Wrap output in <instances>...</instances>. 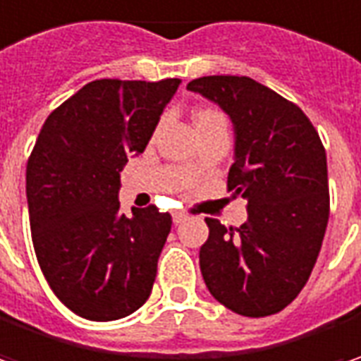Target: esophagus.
<instances>
[{"label": "esophagus", "mask_w": 361, "mask_h": 361, "mask_svg": "<svg viewBox=\"0 0 361 361\" xmlns=\"http://www.w3.org/2000/svg\"><path fill=\"white\" fill-rule=\"evenodd\" d=\"M185 218H188V214H185V212H176V214H173V222H176V224H181Z\"/></svg>", "instance_id": "esophagus-1"}]
</instances>
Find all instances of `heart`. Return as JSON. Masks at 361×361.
I'll use <instances>...</instances> for the list:
<instances>
[{
  "mask_svg": "<svg viewBox=\"0 0 361 361\" xmlns=\"http://www.w3.org/2000/svg\"><path fill=\"white\" fill-rule=\"evenodd\" d=\"M194 125H196L197 133H202V131H206L210 127L226 125V117L218 109H200V111H196V115H194ZM183 171L188 176H194L196 173V161H188V164L183 165Z\"/></svg>",
  "mask_w": 361,
  "mask_h": 361,
  "instance_id": "heart-1",
  "label": "heart"
}]
</instances>
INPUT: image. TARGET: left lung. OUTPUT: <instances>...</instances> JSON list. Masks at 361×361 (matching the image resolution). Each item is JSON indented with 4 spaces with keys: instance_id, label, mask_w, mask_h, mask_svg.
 <instances>
[{
    "instance_id": "obj_1",
    "label": "left lung",
    "mask_w": 361,
    "mask_h": 361,
    "mask_svg": "<svg viewBox=\"0 0 361 361\" xmlns=\"http://www.w3.org/2000/svg\"><path fill=\"white\" fill-rule=\"evenodd\" d=\"M188 88L218 102L234 123L226 188L248 210L240 228L206 218L204 283L238 315H274L305 287L322 250L329 220L325 147L295 102L248 76H202Z\"/></svg>"
}]
</instances>
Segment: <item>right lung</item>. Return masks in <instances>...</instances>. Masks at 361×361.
Masks as SVG:
<instances>
[{
    "mask_svg": "<svg viewBox=\"0 0 361 361\" xmlns=\"http://www.w3.org/2000/svg\"><path fill=\"white\" fill-rule=\"evenodd\" d=\"M180 78H101L54 109L25 167L32 243L54 295L90 322L131 315L149 299L171 230L157 206L118 210L121 171L143 153Z\"/></svg>",
    "mask_w": 361,
    "mask_h": 361,
    "instance_id": "1",
    "label": "right lung"
}]
</instances>
